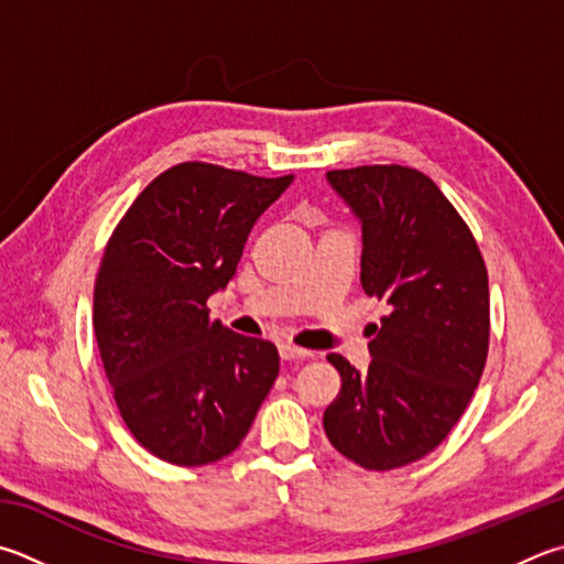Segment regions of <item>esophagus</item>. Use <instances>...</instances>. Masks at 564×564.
Listing matches in <instances>:
<instances>
[{
    "label": "esophagus",
    "instance_id": "esophagus-1",
    "mask_svg": "<svg viewBox=\"0 0 564 564\" xmlns=\"http://www.w3.org/2000/svg\"><path fill=\"white\" fill-rule=\"evenodd\" d=\"M279 352H281L283 360H305V357L313 355L311 350H305V347L291 345V343H281L279 345Z\"/></svg>",
    "mask_w": 564,
    "mask_h": 564
}]
</instances>
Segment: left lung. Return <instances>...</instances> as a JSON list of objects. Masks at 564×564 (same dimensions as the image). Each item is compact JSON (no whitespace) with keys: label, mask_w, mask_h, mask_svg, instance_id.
I'll return each mask as SVG.
<instances>
[{"label":"left lung","mask_w":564,"mask_h":564,"mask_svg":"<svg viewBox=\"0 0 564 564\" xmlns=\"http://www.w3.org/2000/svg\"><path fill=\"white\" fill-rule=\"evenodd\" d=\"M362 227L360 281L389 305L365 372L327 355L340 394L325 409L330 444L370 470L412 464L444 442L488 355V273L474 234L442 189L402 165L325 175Z\"/></svg>","instance_id":"1"}]
</instances>
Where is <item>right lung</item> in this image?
<instances>
[{"instance_id":"right-lung-1","label":"right lung","mask_w":564,"mask_h":564,"mask_svg":"<svg viewBox=\"0 0 564 564\" xmlns=\"http://www.w3.org/2000/svg\"><path fill=\"white\" fill-rule=\"evenodd\" d=\"M293 175L265 180L182 162L138 194L112 231L94 327L122 422L177 466L229 456L279 377V350L209 321L256 219Z\"/></svg>"}]
</instances>
